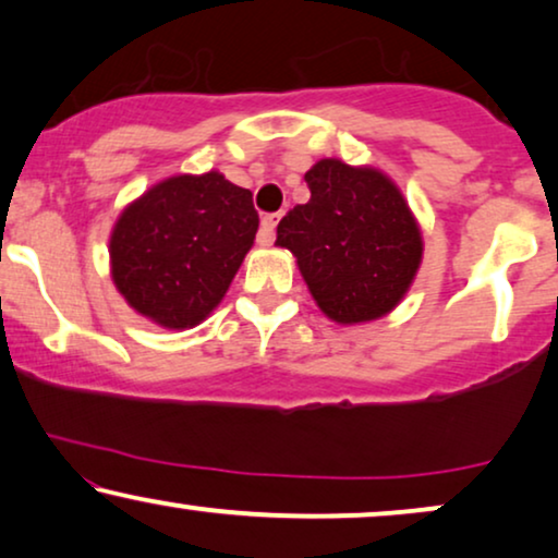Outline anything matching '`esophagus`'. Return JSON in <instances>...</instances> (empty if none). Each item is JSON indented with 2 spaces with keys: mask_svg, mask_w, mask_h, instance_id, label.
Wrapping results in <instances>:
<instances>
[{
  "mask_svg": "<svg viewBox=\"0 0 558 558\" xmlns=\"http://www.w3.org/2000/svg\"><path fill=\"white\" fill-rule=\"evenodd\" d=\"M278 219L280 214H265L263 217V225H259V232H257V242L267 247L275 240V227H278Z\"/></svg>",
  "mask_w": 558,
  "mask_h": 558,
  "instance_id": "1",
  "label": "esophagus"
}]
</instances>
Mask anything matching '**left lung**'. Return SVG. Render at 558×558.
Returning a JSON list of instances; mask_svg holds the SVG:
<instances>
[{
  "mask_svg": "<svg viewBox=\"0 0 558 558\" xmlns=\"http://www.w3.org/2000/svg\"><path fill=\"white\" fill-rule=\"evenodd\" d=\"M308 204L280 219L275 244L299 259L318 308L339 324L396 308L421 265V232L403 193L373 168L322 160L306 173Z\"/></svg>",
  "mask_w": 558,
  "mask_h": 558,
  "instance_id": "8db88e82",
  "label": "left lung"
}]
</instances>
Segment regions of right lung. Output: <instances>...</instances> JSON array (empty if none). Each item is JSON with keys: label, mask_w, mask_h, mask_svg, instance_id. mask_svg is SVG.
Instances as JSON below:
<instances>
[{"label": "right lung", "mask_w": 558, "mask_h": 558, "mask_svg": "<svg viewBox=\"0 0 558 558\" xmlns=\"http://www.w3.org/2000/svg\"><path fill=\"white\" fill-rule=\"evenodd\" d=\"M252 193L221 173L175 175L128 206L111 232V278L166 329L204 322L255 242Z\"/></svg>", "instance_id": "1"}]
</instances>
